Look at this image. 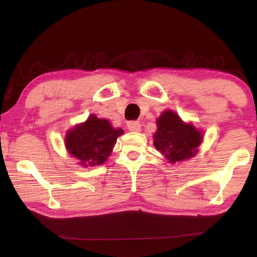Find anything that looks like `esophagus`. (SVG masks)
<instances>
[{
	"label": "esophagus",
	"instance_id": "obj_1",
	"mask_svg": "<svg viewBox=\"0 0 257 257\" xmlns=\"http://www.w3.org/2000/svg\"><path fill=\"white\" fill-rule=\"evenodd\" d=\"M127 127H128V129L130 130V132L139 133V132H141L142 125H141V123L138 122V121H130V122H128Z\"/></svg>",
	"mask_w": 257,
	"mask_h": 257
}]
</instances>
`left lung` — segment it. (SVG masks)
I'll use <instances>...</instances> for the list:
<instances>
[{
  "instance_id": "8db88e82",
  "label": "left lung",
  "mask_w": 257,
  "mask_h": 257,
  "mask_svg": "<svg viewBox=\"0 0 257 257\" xmlns=\"http://www.w3.org/2000/svg\"><path fill=\"white\" fill-rule=\"evenodd\" d=\"M153 145L169 163L194 158L203 142L204 133L191 122H185L175 111L165 110L156 119Z\"/></svg>"
}]
</instances>
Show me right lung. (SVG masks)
I'll use <instances>...</instances> for the list:
<instances>
[{
	"label": "right lung",
	"instance_id": "1",
	"mask_svg": "<svg viewBox=\"0 0 257 257\" xmlns=\"http://www.w3.org/2000/svg\"><path fill=\"white\" fill-rule=\"evenodd\" d=\"M122 134V129L114 128L108 120L90 114L84 122L68 130L64 146L69 155L77 160V164L82 168L96 167L107 160Z\"/></svg>",
	"mask_w": 257,
	"mask_h": 257
}]
</instances>
